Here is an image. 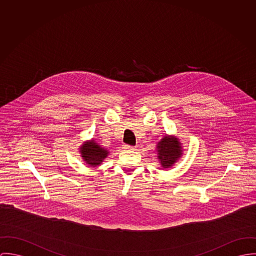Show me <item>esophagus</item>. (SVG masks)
Returning a JSON list of instances; mask_svg holds the SVG:
<instances>
[{
	"mask_svg": "<svg viewBox=\"0 0 256 256\" xmlns=\"http://www.w3.org/2000/svg\"><path fill=\"white\" fill-rule=\"evenodd\" d=\"M122 148L124 149V150H136V146H130V145H122Z\"/></svg>",
	"mask_w": 256,
	"mask_h": 256,
	"instance_id": "obj_1",
	"label": "esophagus"
}]
</instances>
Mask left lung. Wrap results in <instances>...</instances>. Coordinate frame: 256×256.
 I'll use <instances>...</instances> for the list:
<instances>
[{
	"mask_svg": "<svg viewBox=\"0 0 256 256\" xmlns=\"http://www.w3.org/2000/svg\"><path fill=\"white\" fill-rule=\"evenodd\" d=\"M157 159L162 169L172 168L184 154L182 143L172 134H165L156 144Z\"/></svg>",
	"mask_w": 256,
	"mask_h": 256,
	"instance_id": "1",
	"label": "left lung"
}]
</instances>
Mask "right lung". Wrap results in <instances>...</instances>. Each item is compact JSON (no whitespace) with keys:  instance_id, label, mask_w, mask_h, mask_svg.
<instances>
[{"instance_id":"obj_1","label":"right lung","mask_w":256,"mask_h":256,"mask_svg":"<svg viewBox=\"0 0 256 256\" xmlns=\"http://www.w3.org/2000/svg\"><path fill=\"white\" fill-rule=\"evenodd\" d=\"M80 157L89 167L100 166L109 155V150L102 147L94 138L86 140L78 148Z\"/></svg>"}]
</instances>
